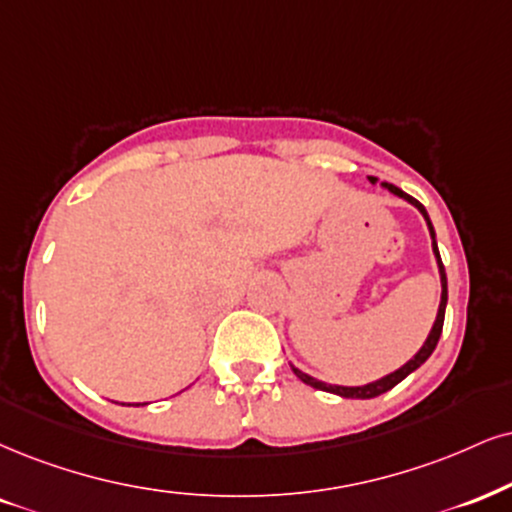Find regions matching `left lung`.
Masks as SVG:
<instances>
[{"label":"left lung","instance_id":"obj_1","mask_svg":"<svg viewBox=\"0 0 512 512\" xmlns=\"http://www.w3.org/2000/svg\"><path fill=\"white\" fill-rule=\"evenodd\" d=\"M370 182H375V178H370ZM384 187H387L391 194H396V197L406 199L408 204H413V206L418 208V211L422 213V216H425V220H427V227H430V235H432V249H434V256H437V266H439V275H441V304H439V313H437V320H434V325H432L430 337H427V342L422 344V349H420L418 353H415V356L410 358V361H408L406 365H403V368H399L396 372H391V375H387V377H382V380L370 382V384H363V387H337V384H325V382L315 380V377L306 375V372H301L299 368H294V365H292L294 375L299 377L301 382H306L308 387L320 389V391H330V394L344 396V399H375V396L384 394V391L394 389L396 384H399L401 380H406L410 372L418 370L420 365L425 363L427 358L432 356V351L437 349V342H439V337H441V327H444V313H446V299H449V292H446V273H444V263H441L439 249H437V239H434L432 220H430V216H427L425 206H422L418 199H413V197H410V194L401 192V189L396 187V185H389V182H384Z\"/></svg>","mask_w":512,"mask_h":512}]
</instances>
